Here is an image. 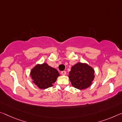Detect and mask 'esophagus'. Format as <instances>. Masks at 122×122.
I'll return each instance as SVG.
<instances>
[{"label":"esophagus","mask_w":122,"mask_h":122,"mask_svg":"<svg viewBox=\"0 0 122 122\" xmlns=\"http://www.w3.org/2000/svg\"><path fill=\"white\" fill-rule=\"evenodd\" d=\"M61 73L62 75H65L66 74V71H62Z\"/></svg>","instance_id":"1"}]
</instances>
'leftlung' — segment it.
<instances>
[{"label": "left lung", "mask_w": 122, "mask_h": 122, "mask_svg": "<svg viewBox=\"0 0 122 122\" xmlns=\"http://www.w3.org/2000/svg\"><path fill=\"white\" fill-rule=\"evenodd\" d=\"M94 71L87 63H77L73 66L69 73V78L71 85L79 90L90 87L94 80Z\"/></svg>", "instance_id": "left-lung-1"}]
</instances>
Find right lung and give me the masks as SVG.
Listing matches in <instances>:
<instances>
[{"instance_id":"add662e5","label":"right lung","mask_w":122,"mask_h":122,"mask_svg":"<svg viewBox=\"0 0 122 122\" xmlns=\"http://www.w3.org/2000/svg\"><path fill=\"white\" fill-rule=\"evenodd\" d=\"M30 75L38 88L46 89L53 86L60 74L56 69L44 63L36 65L31 71Z\"/></svg>"}]
</instances>
